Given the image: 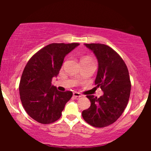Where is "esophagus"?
I'll return each instance as SVG.
<instances>
[{
  "mask_svg": "<svg viewBox=\"0 0 151 151\" xmlns=\"http://www.w3.org/2000/svg\"><path fill=\"white\" fill-rule=\"evenodd\" d=\"M73 96H74V97H77V98H80V97L82 96L81 94L78 92H74L73 93Z\"/></svg>",
  "mask_w": 151,
  "mask_h": 151,
  "instance_id": "esophagus-1",
  "label": "esophagus"
}]
</instances>
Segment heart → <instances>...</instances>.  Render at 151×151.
I'll list each match as a JSON object with an SVG mask.
<instances>
[{"label": "heart", "mask_w": 151, "mask_h": 151, "mask_svg": "<svg viewBox=\"0 0 151 151\" xmlns=\"http://www.w3.org/2000/svg\"><path fill=\"white\" fill-rule=\"evenodd\" d=\"M83 59H91V58H88V57H85V58H83Z\"/></svg>", "instance_id": "1"}]
</instances>
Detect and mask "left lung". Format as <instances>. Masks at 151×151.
I'll use <instances>...</instances> for the list:
<instances>
[{
  "label": "left lung",
  "instance_id": "left-lung-1",
  "mask_svg": "<svg viewBox=\"0 0 151 151\" xmlns=\"http://www.w3.org/2000/svg\"><path fill=\"white\" fill-rule=\"evenodd\" d=\"M96 56L99 63L95 84L104 95L87 96L91 106L82 112L83 119L94 127L103 128L115 123L129 102L131 81L129 70L121 56L103 44H85Z\"/></svg>",
  "mask_w": 151,
  "mask_h": 151
}]
</instances>
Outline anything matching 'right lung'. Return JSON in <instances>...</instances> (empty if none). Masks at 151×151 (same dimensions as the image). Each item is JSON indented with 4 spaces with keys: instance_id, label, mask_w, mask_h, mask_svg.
Wrapping results in <instances>:
<instances>
[{
    "instance_id": "1",
    "label": "right lung",
    "mask_w": 151,
    "mask_h": 151,
    "mask_svg": "<svg viewBox=\"0 0 151 151\" xmlns=\"http://www.w3.org/2000/svg\"><path fill=\"white\" fill-rule=\"evenodd\" d=\"M80 44L52 43L33 55L25 66L19 85L24 109L30 117L42 124L54 123L60 118L71 91H58L52 85L65 56Z\"/></svg>"
}]
</instances>
